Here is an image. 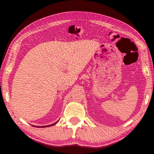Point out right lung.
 Returning <instances> with one entry per match:
<instances>
[{
    "label": "right lung",
    "instance_id": "obj_1",
    "mask_svg": "<svg viewBox=\"0 0 154 154\" xmlns=\"http://www.w3.org/2000/svg\"><path fill=\"white\" fill-rule=\"evenodd\" d=\"M58 121H59V120H57L56 122H55V123L52 124H50V125H48V126H33V125H32V126H34V127H37V128H45V127H49V126H51L54 125V124H56V123L58 122Z\"/></svg>",
    "mask_w": 154,
    "mask_h": 154
}]
</instances>
